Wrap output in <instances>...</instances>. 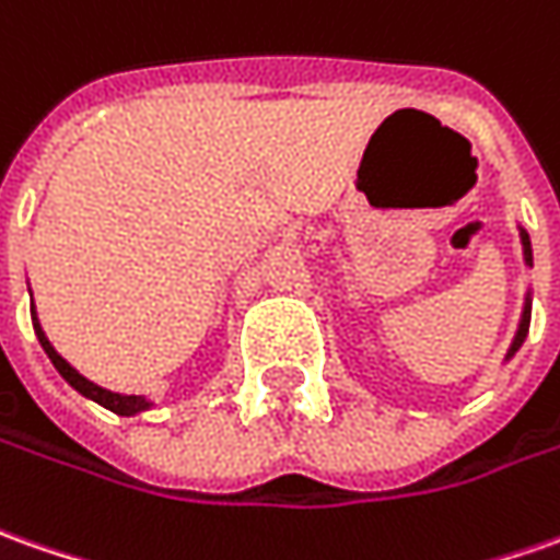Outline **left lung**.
I'll return each instance as SVG.
<instances>
[{
    "label": "left lung",
    "instance_id": "left-lung-1",
    "mask_svg": "<svg viewBox=\"0 0 560 560\" xmlns=\"http://www.w3.org/2000/svg\"><path fill=\"white\" fill-rule=\"evenodd\" d=\"M521 232V250H524V266H534V250H530V235H527V230L524 226H518ZM530 288H527V294H524V310H521V322H518V330H515V340H512V346H509V352H505V361L512 359L515 352L521 349V343H524V337H527V328H530Z\"/></svg>",
    "mask_w": 560,
    "mask_h": 560
}]
</instances>
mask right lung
<instances>
[{
  "label": "right lung",
  "mask_w": 560,
  "mask_h": 560,
  "mask_svg": "<svg viewBox=\"0 0 560 560\" xmlns=\"http://www.w3.org/2000/svg\"><path fill=\"white\" fill-rule=\"evenodd\" d=\"M30 312H33V330H36V337H39L42 349H45V355L51 359V364L57 368V374L63 376L67 383H70L72 389L79 392V395H85V398H91V401H97L101 408L113 410V413H119V417H135V413H143V410L152 408V401L147 398V395H121V392H109L104 389V386H97V383H91L89 376H82L75 368H72L70 361L63 359L60 352H57L55 346H51V340L45 337V330H42L39 318H36V310L30 306Z\"/></svg>",
  "instance_id": "1"
}]
</instances>
